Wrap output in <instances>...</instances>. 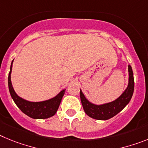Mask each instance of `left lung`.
<instances>
[{
	"label": "left lung",
	"instance_id": "1",
	"mask_svg": "<svg viewBox=\"0 0 148 148\" xmlns=\"http://www.w3.org/2000/svg\"><path fill=\"white\" fill-rule=\"evenodd\" d=\"M128 84L124 92L113 101L102 104H95L90 102L80 90V97L84 110L86 114L97 120H108L118 114L130 102L134 90V78L132 67L128 65Z\"/></svg>",
	"mask_w": 148,
	"mask_h": 148
}]
</instances>
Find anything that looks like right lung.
Returning a JSON list of instances; mask_svg holds the SVG:
<instances>
[{"mask_svg": "<svg viewBox=\"0 0 148 148\" xmlns=\"http://www.w3.org/2000/svg\"><path fill=\"white\" fill-rule=\"evenodd\" d=\"M13 61L14 59L12 61L11 66H10V71L9 73V77H8V85H9V90H10L12 99L15 101L18 108L24 114L35 119H48L54 116L59 108L61 99L64 95L66 89H64L60 91L54 97L47 99V100L41 101H29L20 97L15 92L11 81Z\"/></svg>", "mask_w": 148, "mask_h": 148, "instance_id": "1", "label": "right lung"}]
</instances>
